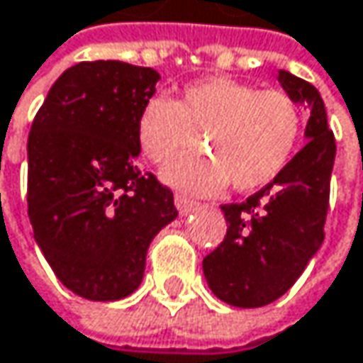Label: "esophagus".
Here are the masks:
<instances>
[{
    "label": "esophagus",
    "mask_w": 363,
    "mask_h": 363,
    "mask_svg": "<svg viewBox=\"0 0 363 363\" xmlns=\"http://www.w3.org/2000/svg\"><path fill=\"white\" fill-rule=\"evenodd\" d=\"M174 205H177V209L181 211L182 216H186V213H191V211L197 209V201L189 199L186 195H181V193L174 195Z\"/></svg>",
    "instance_id": "34e87169"
}]
</instances>
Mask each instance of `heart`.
<instances>
[{
	"label": "heart",
	"mask_w": 363,
	"mask_h": 363,
	"mask_svg": "<svg viewBox=\"0 0 363 363\" xmlns=\"http://www.w3.org/2000/svg\"><path fill=\"white\" fill-rule=\"evenodd\" d=\"M302 131V111L289 94L234 77L191 84L179 100L156 94L138 117L139 147L156 164L196 147L202 135L209 155L176 157L162 172L166 182L199 195L218 193L230 181L238 191L275 181L294 158Z\"/></svg>",
	"instance_id": "heart-1"
}]
</instances>
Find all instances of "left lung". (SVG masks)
<instances>
[{"mask_svg": "<svg viewBox=\"0 0 363 363\" xmlns=\"http://www.w3.org/2000/svg\"><path fill=\"white\" fill-rule=\"evenodd\" d=\"M279 84L310 108L308 143L288 168L242 203H225L224 242L203 259L211 291L230 306L259 308L284 296L325 240L335 135L318 90L279 72Z\"/></svg>", "mask_w": 363, "mask_h": 363, "instance_id": "left-lung-1", "label": "left lung"}]
</instances>
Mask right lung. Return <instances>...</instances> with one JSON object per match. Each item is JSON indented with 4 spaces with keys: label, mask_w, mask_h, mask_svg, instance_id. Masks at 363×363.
<instances>
[{
    "label": "right lung",
    "mask_w": 363,
    "mask_h": 363,
    "mask_svg": "<svg viewBox=\"0 0 363 363\" xmlns=\"http://www.w3.org/2000/svg\"><path fill=\"white\" fill-rule=\"evenodd\" d=\"M160 74L123 61L65 69L28 135V218L34 240L74 294L113 302L143 279L150 242L179 211L141 172L138 117Z\"/></svg>",
    "instance_id": "1"
}]
</instances>
